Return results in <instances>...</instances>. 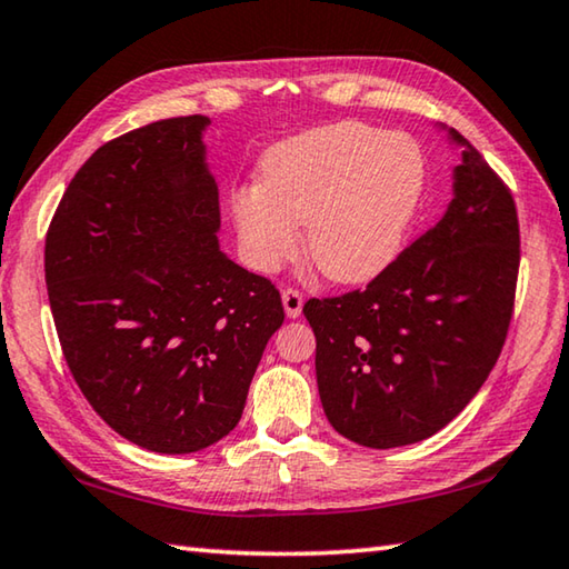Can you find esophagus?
Returning <instances> with one entry per match:
<instances>
[{"label": "esophagus", "mask_w": 569, "mask_h": 569, "mask_svg": "<svg viewBox=\"0 0 569 569\" xmlns=\"http://www.w3.org/2000/svg\"><path fill=\"white\" fill-rule=\"evenodd\" d=\"M281 298H283V308H286L288 319H298V316H301V308H303V293L298 291V288L288 286L281 291Z\"/></svg>", "instance_id": "obj_1"}]
</instances>
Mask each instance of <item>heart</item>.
<instances>
[{
	"label": "heart",
	"instance_id": "b5f03b06",
	"mask_svg": "<svg viewBox=\"0 0 569 569\" xmlns=\"http://www.w3.org/2000/svg\"><path fill=\"white\" fill-rule=\"evenodd\" d=\"M421 152L407 134L336 122L278 142L261 182L233 190L230 216L248 266L273 273L306 253L333 283H363L387 268L417 210Z\"/></svg>",
	"mask_w": 569,
	"mask_h": 569
}]
</instances>
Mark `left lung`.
Segmentation results:
<instances>
[{"instance_id":"1","label":"left lung","mask_w":569,"mask_h":569,"mask_svg":"<svg viewBox=\"0 0 569 569\" xmlns=\"http://www.w3.org/2000/svg\"><path fill=\"white\" fill-rule=\"evenodd\" d=\"M461 148L455 200L366 288L308 298L316 381L346 439L391 449L437 435L502 353L519 273L517 206L475 146Z\"/></svg>"}]
</instances>
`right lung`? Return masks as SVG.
<instances>
[{
  "label": "right lung",
  "instance_id": "right-lung-1",
  "mask_svg": "<svg viewBox=\"0 0 569 569\" xmlns=\"http://www.w3.org/2000/svg\"><path fill=\"white\" fill-rule=\"evenodd\" d=\"M206 114L104 142L74 172L44 240V281L77 387L160 455L200 451L243 413L281 293L218 248Z\"/></svg>",
  "mask_w": 569,
  "mask_h": 569
}]
</instances>
